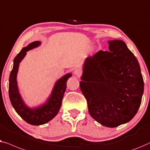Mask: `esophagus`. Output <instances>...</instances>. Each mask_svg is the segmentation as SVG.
I'll list each match as a JSON object with an SVG mask.
<instances>
[{
	"instance_id": "esophagus-1",
	"label": "esophagus",
	"mask_w": 150,
	"mask_h": 150,
	"mask_svg": "<svg viewBox=\"0 0 150 150\" xmlns=\"http://www.w3.org/2000/svg\"><path fill=\"white\" fill-rule=\"evenodd\" d=\"M81 71L79 69H76L74 71V75L77 77H79V76L81 75Z\"/></svg>"
}]
</instances>
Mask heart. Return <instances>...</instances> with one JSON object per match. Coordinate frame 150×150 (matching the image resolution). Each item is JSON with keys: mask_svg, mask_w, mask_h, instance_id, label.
<instances>
[{"mask_svg": "<svg viewBox=\"0 0 150 150\" xmlns=\"http://www.w3.org/2000/svg\"><path fill=\"white\" fill-rule=\"evenodd\" d=\"M92 50H93V49H92H92H90V51H92Z\"/></svg>", "mask_w": 150, "mask_h": 150, "instance_id": "obj_1", "label": "heart"}]
</instances>
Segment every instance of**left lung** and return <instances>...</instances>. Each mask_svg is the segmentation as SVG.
Returning <instances> with one entry per match:
<instances>
[{
  "label": "left lung",
  "instance_id": "8db88e82",
  "mask_svg": "<svg viewBox=\"0 0 150 150\" xmlns=\"http://www.w3.org/2000/svg\"><path fill=\"white\" fill-rule=\"evenodd\" d=\"M109 51L86 58L79 82L88 111L101 125L114 128L139 110L144 82L137 60L122 40L108 41Z\"/></svg>",
  "mask_w": 150,
  "mask_h": 150
}]
</instances>
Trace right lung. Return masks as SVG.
<instances>
[{"label": "right lung", "mask_w": 150, "mask_h": 150, "mask_svg": "<svg viewBox=\"0 0 150 150\" xmlns=\"http://www.w3.org/2000/svg\"><path fill=\"white\" fill-rule=\"evenodd\" d=\"M41 42L36 41L23 48L13 60V67L9 76V95L11 105L18 114L27 123L39 126L47 123L58 114L64 94L66 91L67 81L72 73H69L58 79L54 84L51 94L43 104L30 107L25 103L20 93L17 81L20 63L24 58L27 52L41 45Z\"/></svg>", "instance_id": "1"}]
</instances>
